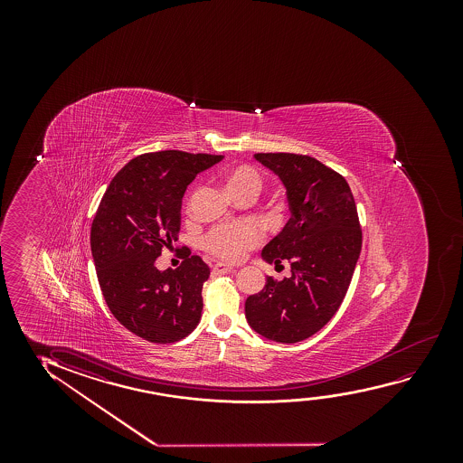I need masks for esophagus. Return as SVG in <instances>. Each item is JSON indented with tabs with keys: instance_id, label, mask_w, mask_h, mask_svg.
Segmentation results:
<instances>
[{
	"instance_id": "1",
	"label": "esophagus",
	"mask_w": 463,
	"mask_h": 463,
	"mask_svg": "<svg viewBox=\"0 0 463 463\" xmlns=\"http://www.w3.org/2000/svg\"><path fill=\"white\" fill-rule=\"evenodd\" d=\"M229 272H232V267L228 266V264L216 262L215 266H213V273H215V275H224V273Z\"/></svg>"
}]
</instances>
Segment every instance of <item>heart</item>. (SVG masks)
Returning <instances> with one entry per match:
<instances>
[{"label": "heart", "mask_w": 463, "mask_h": 463, "mask_svg": "<svg viewBox=\"0 0 463 463\" xmlns=\"http://www.w3.org/2000/svg\"><path fill=\"white\" fill-rule=\"evenodd\" d=\"M229 193L237 197L254 194L260 190V174L251 165H235L224 174ZM262 241L260 228L251 222H237L222 224L212 229L203 239V247L216 258L229 262L241 260L248 251Z\"/></svg>", "instance_id": "1"}]
</instances>
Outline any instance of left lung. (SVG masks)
I'll return each mask as SVG.
<instances>
[{
	"label": "left lung",
	"instance_id": "8db88e82",
	"mask_svg": "<svg viewBox=\"0 0 463 463\" xmlns=\"http://www.w3.org/2000/svg\"><path fill=\"white\" fill-rule=\"evenodd\" d=\"M254 158L279 175L291 210L262 260L275 267L288 262L291 277H267L264 289L247 298L245 317L272 342H302L329 323L348 291L362 248L354 197L343 175L308 155Z\"/></svg>",
	"mask_w": 463,
	"mask_h": 463
}]
</instances>
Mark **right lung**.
Instances as JSON below:
<instances>
[{"mask_svg":"<svg viewBox=\"0 0 463 463\" xmlns=\"http://www.w3.org/2000/svg\"><path fill=\"white\" fill-rule=\"evenodd\" d=\"M222 158L144 153L112 178L98 207L90 243L102 296L117 321L146 342H178L201 321L209 266L188 254L175 270L161 272L155 260L177 241L186 186Z\"/></svg>","mask_w":463,"mask_h":463,"instance_id":"1","label":"right lung"}]
</instances>
